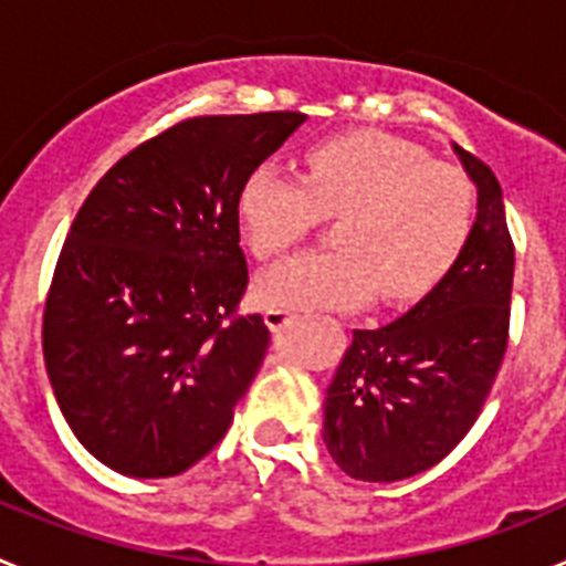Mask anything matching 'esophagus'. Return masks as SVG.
Here are the masks:
<instances>
[{"instance_id": "obj_1", "label": "esophagus", "mask_w": 566, "mask_h": 566, "mask_svg": "<svg viewBox=\"0 0 566 566\" xmlns=\"http://www.w3.org/2000/svg\"><path fill=\"white\" fill-rule=\"evenodd\" d=\"M263 319H266V326L272 328V332H280V328H286L289 323H294L297 314L289 312V308H266Z\"/></svg>"}]
</instances>
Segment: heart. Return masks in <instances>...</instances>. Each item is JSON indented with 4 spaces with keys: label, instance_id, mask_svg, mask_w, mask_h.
Wrapping results in <instances>:
<instances>
[{
    "label": "heart",
    "instance_id": "1",
    "mask_svg": "<svg viewBox=\"0 0 566 566\" xmlns=\"http://www.w3.org/2000/svg\"><path fill=\"white\" fill-rule=\"evenodd\" d=\"M476 214L468 175L385 133L317 144L306 175L260 164L240 189V218L260 260L339 218L337 249L300 254L260 277V297L283 308H352L374 292L388 303L424 297L457 269Z\"/></svg>",
    "mask_w": 566,
    "mask_h": 566
}]
</instances>
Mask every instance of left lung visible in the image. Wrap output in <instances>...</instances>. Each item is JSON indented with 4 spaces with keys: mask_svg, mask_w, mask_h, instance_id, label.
Segmentation results:
<instances>
[{
    "mask_svg": "<svg viewBox=\"0 0 566 566\" xmlns=\"http://www.w3.org/2000/svg\"><path fill=\"white\" fill-rule=\"evenodd\" d=\"M479 189L476 232L448 277L399 319L354 328L328 385L323 442L352 479L399 482L468 437L507 352L516 249L496 175L453 147Z\"/></svg>",
    "mask_w": 566,
    "mask_h": 566,
    "instance_id": "left-lung-1",
    "label": "left lung"
}]
</instances>
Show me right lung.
<instances>
[{
    "label": "right lung",
    "instance_id": "obj_1",
    "mask_svg": "<svg viewBox=\"0 0 566 566\" xmlns=\"http://www.w3.org/2000/svg\"><path fill=\"white\" fill-rule=\"evenodd\" d=\"M303 113L192 115L129 149L59 254L42 348L70 431L124 476H178L227 437L269 352L240 314V189Z\"/></svg>",
    "mask_w": 566,
    "mask_h": 566
}]
</instances>
